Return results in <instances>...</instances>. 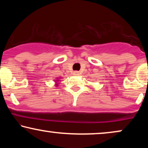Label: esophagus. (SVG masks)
<instances>
[{"label": "esophagus", "instance_id": "1", "mask_svg": "<svg viewBox=\"0 0 148 148\" xmlns=\"http://www.w3.org/2000/svg\"><path fill=\"white\" fill-rule=\"evenodd\" d=\"M73 74L75 75H79V73L78 71H75L73 73Z\"/></svg>", "mask_w": 148, "mask_h": 148}]
</instances>
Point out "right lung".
Returning a JSON list of instances; mask_svg holds the SVG:
<instances>
[{"label":"right lung","instance_id":"right-lung-1","mask_svg":"<svg viewBox=\"0 0 148 148\" xmlns=\"http://www.w3.org/2000/svg\"><path fill=\"white\" fill-rule=\"evenodd\" d=\"M59 79H60V78H57L55 81H54V82H55V83H56V86H58V83H57V82H59Z\"/></svg>","mask_w":148,"mask_h":148}]
</instances>
